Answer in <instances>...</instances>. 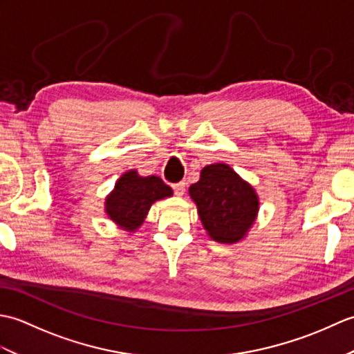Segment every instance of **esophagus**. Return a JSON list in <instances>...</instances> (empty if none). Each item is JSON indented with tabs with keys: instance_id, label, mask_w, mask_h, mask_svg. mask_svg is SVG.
<instances>
[{
	"instance_id": "esophagus-1",
	"label": "esophagus",
	"mask_w": 354,
	"mask_h": 354,
	"mask_svg": "<svg viewBox=\"0 0 354 354\" xmlns=\"http://www.w3.org/2000/svg\"><path fill=\"white\" fill-rule=\"evenodd\" d=\"M173 192H175L176 196H183L184 192H185V183H178V184H173Z\"/></svg>"
}]
</instances>
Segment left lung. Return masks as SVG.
<instances>
[{
    "label": "left lung",
    "instance_id": "left-lung-1",
    "mask_svg": "<svg viewBox=\"0 0 354 354\" xmlns=\"http://www.w3.org/2000/svg\"><path fill=\"white\" fill-rule=\"evenodd\" d=\"M189 193L209 237L221 243L239 242L259 212L254 189L227 164L202 169L201 179L190 185Z\"/></svg>",
    "mask_w": 354,
    "mask_h": 354
}]
</instances>
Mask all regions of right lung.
I'll return each instance as SVG.
<instances>
[{
	"instance_id": "obj_1",
	"label": "right lung",
	"mask_w": 354,
	"mask_h": 354,
	"mask_svg": "<svg viewBox=\"0 0 354 354\" xmlns=\"http://www.w3.org/2000/svg\"><path fill=\"white\" fill-rule=\"evenodd\" d=\"M171 189L161 178H141L135 170L126 171L106 199V213L120 227L133 231L142 223L155 201L171 196Z\"/></svg>"
}]
</instances>
